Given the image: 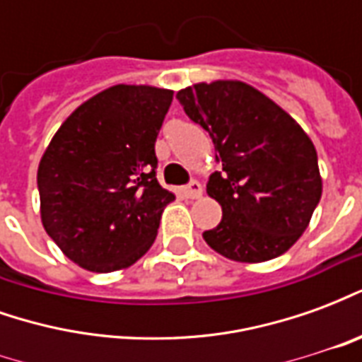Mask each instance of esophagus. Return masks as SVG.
Wrapping results in <instances>:
<instances>
[{
  "label": "esophagus",
  "mask_w": 362,
  "mask_h": 362,
  "mask_svg": "<svg viewBox=\"0 0 362 362\" xmlns=\"http://www.w3.org/2000/svg\"><path fill=\"white\" fill-rule=\"evenodd\" d=\"M202 194H204V188L197 180L189 182L188 186L184 188V196L189 197V199H197V197H202Z\"/></svg>",
  "instance_id": "esophagus-1"
}]
</instances>
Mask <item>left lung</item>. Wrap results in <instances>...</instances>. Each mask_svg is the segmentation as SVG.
I'll return each mask as SVG.
<instances>
[{
  "mask_svg": "<svg viewBox=\"0 0 362 362\" xmlns=\"http://www.w3.org/2000/svg\"><path fill=\"white\" fill-rule=\"evenodd\" d=\"M189 119L209 132L215 160L207 196L223 219L205 230L213 250L259 264L285 254L303 236L322 197L318 155L293 116L236 79L196 83L176 93Z\"/></svg>",
  "mask_w": 362,
  "mask_h": 362,
  "instance_id": "1",
  "label": "left lung"
}]
</instances>
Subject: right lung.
<instances>
[{
    "mask_svg": "<svg viewBox=\"0 0 362 362\" xmlns=\"http://www.w3.org/2000/svg\"><path fill=\"white\" fill-rule=\"evenodd\" d=\"M173 95L108 87L77 106L44 151L36 173L42 227L83 269H126L155 243L174 202L155 176V141Z\"/></svg>",
    "mask_w": 362,
    "mask_h": 362,
    "instance_id": "right-lung-1",
    "label": "right lung"
}]
</instances>
